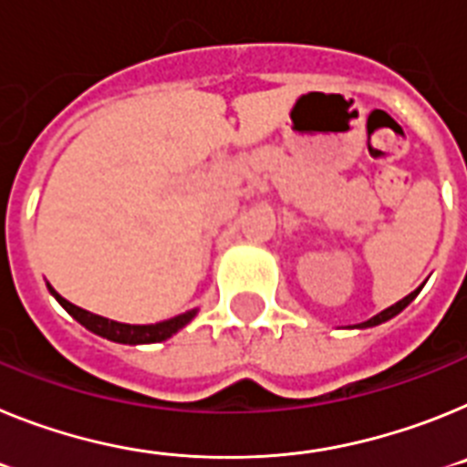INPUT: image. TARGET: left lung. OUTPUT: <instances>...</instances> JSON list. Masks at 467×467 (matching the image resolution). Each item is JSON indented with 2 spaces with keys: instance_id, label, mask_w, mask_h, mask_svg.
Segmentation results:
<instances>
[{
  "instance_id": "obj_1",
  "label": "left lung",
  "mask_w": 467,
  "mask_h": 467,
  "mask_svg": "<svg viewBox=\"0 0 467 467\" xmlns=\"http://www.w3.org/2000/svg\"><path fill=\"white\" fill-rule=\"evenodd\" d=\"M419 291H420V289L411 291V294H409V296H404L402 301H397L395 306L385 307L383 312H379V315H374V317L367 319V322L357 324V329H368V327H379V324H383V322H388V319H392V317H395V315H400V312H402L404 307H407L409 303H411L413 298H416V296H419Z\"/></svg>"
}]
</instances>
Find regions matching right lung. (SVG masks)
Listing matches in <instances>:
<instances>
[{
	"label": "right lung",
	"mask_w": 467,
	"mask_h": 467,
	"mask_svg": "<svg viewBox=\"0 0 467 467\" xmlns=\"http://www.w3.org/2000/svg\"><path fill=\"white\" fill-rule=\"evenodd\" d=\"M51 296H54L56 301L65 307V310L70 312L72 317L77 322L82 324L84 329H88L91 334L100 336V338H108L112 343H124V346H145V343H161V340L171 338L173 334L183 329L185 324H190L197 315V307L194 310L183 312V315H176L171 319H164V322H157V324H121L115 322V319H108V317H100V315H93V312L82 310V307L72 306L70 301H65L63 296L47 284Z\"/></svg>",
	"instance_id": "obj_1"
}]
</instances>
